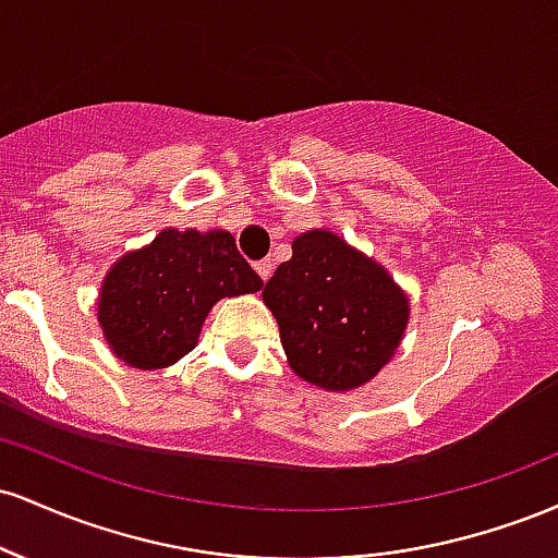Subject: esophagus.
<instances>
[{
	"instance_id": "34e87169",
	"label": "esophagus",
	"mask_w": 558,
	"mask_h": 558,
	"mask_svg": "<svg viewBox=\"0 0 558 558\" xmlns=\"http://www.w3.org/2000/svg\"><path fill=\"white\" fill-rule=\"evenodd\" d=\"M254 270L259 272L262 280H267L272 275V262L270 259H262V262H257V265H254Z\"/></svg>"
}]
</instances>
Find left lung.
<instances>
[{
  "mask_svg": "<svg viewBox=\"0 0 558 558\" xmlns=\"http://www.w3.org/2000/svg\"><path fill=\"white\" fill-rule=\"evenodd\" d=\"M291 248L262 291L288 364L330 393L367 386L401 345L409 296L380 262L332 230H306Z\"/></svg>",
  "mask_w": 558,
  "mask_h": 558,
  "instance_id": "8db88e82",
  "label": "left lung"
}]
</instances>
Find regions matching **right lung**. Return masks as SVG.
Wrapping results in <instances>:
<instances>
[{
	"instance_id": "obj_1",
	"label": "right lung",
	"mask_w": 558,
	"mask_h": 558,
	"mask_svg": "<svg viewBox=\"0 0 558 558\" xmlns=\"http://www.w3.org/2000/svg\"><path fill=\"white\" fill-rule=\"evenodd\" d=\"M262 286L228 230L165 228L107 270L96 319L120 362L162 369L194 349L217 301Z\"/></svg>"
}]
</instances>
